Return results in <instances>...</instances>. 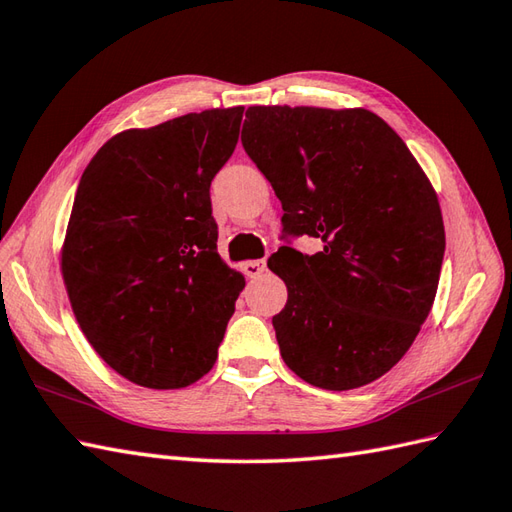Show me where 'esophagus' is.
<instances>
[{
	"label": "esophagus",
	"mask_w": 512,
	"mask_h": 512,
	"mask_svg": "<svg viewBox=\"0 0 512 512\" xmlns=\"http://www.w3.org/2000/svg\"><path fill=\"white\" fill-rule=\"evenodd\" d=\"M266 268H268L266 259H251V261H244V264H242V270H244L246 277H259Z\"/></svg>",
	"instance_id": "esophagus-1"
}]
</instances>
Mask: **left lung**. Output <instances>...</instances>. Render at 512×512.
<instances>
[{
    "instance_id": "1",
    "label": "left lung",
    "mask_w": 512,
    "mask_h": 512,
    "mask_svg": "<svg viewBox=\"0 0 512 512\" xmlns=\"http://www.w3.org/2000/svg\"><path fill=\"white\" fill-rule=\"evenodd\" d=\"M242 144L283 207L268 268L288 303L272 316L279 351L307 384L351 390L388 373L432 310L445 253L438 196L419 161L366 109L248 106Z\"/></svg>"
}]
</instances>
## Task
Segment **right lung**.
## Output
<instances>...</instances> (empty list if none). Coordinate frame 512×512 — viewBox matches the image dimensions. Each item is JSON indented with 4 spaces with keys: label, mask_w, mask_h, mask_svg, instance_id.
<instances>
[{
    "label": "right lung",
    "mask_w": 512,
    "mask_h": 512,
    "mask_svg": "<svg viewBox=\"0 0 512 512\" xmlns=\"http://www.w3.org/2000/svg\"><path fill=\"white\" fill-rule=\"evenodd\" d=\"M244 106L128 128L95 152L71 207L61 272L95 353L128 382H198L244 290L218 255L209 185L235 150Z\"/></svg>",
    "instance_id": "1"
}]
</instances>
